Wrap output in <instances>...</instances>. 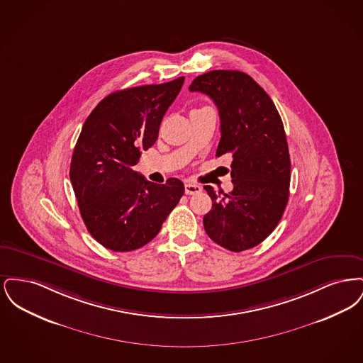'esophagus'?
<instances>
[{
    "mask_svg": "<svg viewBox=\"0 0 363 363\" xmlns=\"http://www.w3.org/2000/svg\"><path fill=\"white\" fill-rule=\"evenodd\" d=\"M201 191V186L196 184H185V193L186 194H197Z\"/></svg>",
    "mask_w": 363,
    "mask_h": 363,
    "instance_id": "esophagus-1",
    "label": "esophagus"
}]
</instances>
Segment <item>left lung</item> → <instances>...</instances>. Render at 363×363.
I'll return each mask as SVG.
<instances>
[{
    "instance_id": "obj_1",
    "label": "left lung",
    "mask_w": 363,
    "mask_h": 363,
    "mask_svg": "<svg viewBox=\"0 0 363 363\" xmlns=\"http://www.w3.org/2000/svg\"><path fill=\"white\" fill-rule=\"evenodd\" d=\"M189 89L216 104L222 133L216 156L233 160L228 194L204 186L212 200L206 233L231 252L255 247L277 228L289 201L291 162L281 118L268 94L240 70H211Z\"/></svg>"
}]
</instances>
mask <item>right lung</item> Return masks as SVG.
<instances>
[{"label": "right lung", "instance_id": "right-lung-1", "mask_svg": "<svg viewBox=\"0 0 363 363\" xmlns=\"http://www.w3.org/2000/svg\"><path fill=\"white\" fill-rule=\"evenodd\" d=\"M185 77L110 94L88 116L69 177L89 234L106 249L130 252L152 241L184 196V184L157 185L133 170L155 144L159 126Z\"/></svg>", "mask_w": 363, "mask_h": 363}]
</instances>
